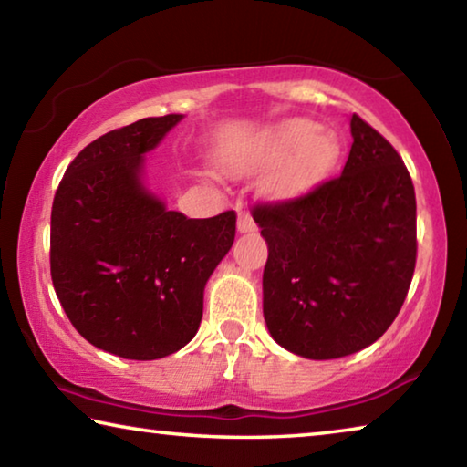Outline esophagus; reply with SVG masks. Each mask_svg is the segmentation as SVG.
Listing matches in <instances>:
<instances>
[{
    "label": "esophagus",
    "instance_id": "esophagus-1",
    "mask_svg": "<svg viewBox=\"0 0 467 467\" xmlns=\"http://www.w3.org/2000/svg\"><path fill=\"white\" fill-rule=\"evenodd\" d=\"M239 233H251L255 231V220L251 218L249 212H239Z\"/></svg>",
    "mask_w": 467,
    "mask_h": 467
}]
</instances>
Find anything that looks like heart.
Wrapping results in <instances>:
<instances>
[{
	"label": "heart",
	"mask_w": 467,
	"mask_h": 467,
	"mask_svg": "<svg viewBox=\"0 0 467 467\" xmlns=\"http://www.w3.org/2000/svg\"><path fill=\"white\" fill-rule=\"evenodd\" d=\"M292 150L290 161L272 177L270 193L274 197H292L309 189L326 175L337 156L336 140L319 131L317 125L306 119L286 121L274 128L251 154L243 158L244 164H272Z\"/></svg>",
	"instance_id": "obj_1"
}]
</instances>
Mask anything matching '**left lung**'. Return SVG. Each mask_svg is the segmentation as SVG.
Returning <instances> with one entry per match:
<instances>
[{"label":"left lung","instance_id":"8db88e82","mask_svg":"<svg viewBox=\"0 0 467 467\" xmlns=\"http://www.w3.org/2000/svg\"><path fill=\"white\" fill-rule=\"evenodd\" d=\"M342 175L292 200L259 202L267 241L264 317L286 350L348 357L381 337L416 267V195L401 156L354 113Z\"/></svg>","mask_w":467,"mask_h":467}]
</instances>
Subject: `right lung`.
Segmentation results:
<instances>
[{"mask_svg":"<svg viewBox=\"0 0 467 467\" xmlns=\"http://www.w3.org/2000/svg\"><path fill=\"white\" fill-rule=\"evenodd\" d=\"M181 119L146 117L105 133L55 192V295L78 334L121 358H162L192 342L205 282L234 243V210L187 218L141 185V154Z\"/></svg>","mask_w":467,"mask_h":467,"instance_id":"1","label":"right lung"}]
</instances>
